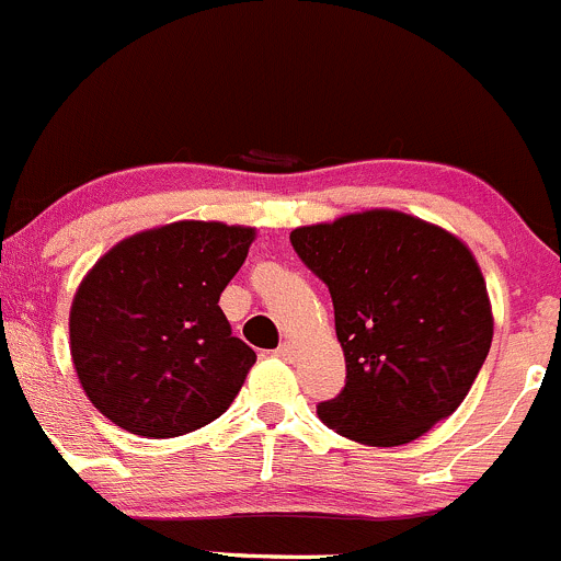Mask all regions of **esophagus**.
Instances as JSON below:
<instances>
[{"label": "esophagus", "mask_w": 561, "mask_h": 561, "mask_svg": "<svg viewBox=\"0 0 561 561\" xmlns=\"http://www.w3.org/2000/svg\"><path fill=\"white\" fill-rule=\"evenodd\" d=\"M275 354H278L280 359H288V363H291V359L297 357V346H294L291 341H286V343H280L278 352H275Z\"/></svg>", "instance_id": "1"}]
</instances>
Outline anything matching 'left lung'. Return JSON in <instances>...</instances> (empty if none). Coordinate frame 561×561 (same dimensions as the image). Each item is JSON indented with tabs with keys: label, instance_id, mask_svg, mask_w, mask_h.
I'll list each match as a JSON object with an SVG mask.
<instances>
[{
	"label": "left lung",
	"instance_id": "8db88e82",
	"mask_svg": "<svg viewBox=\"0 0 561 561\" xmlns=\"http://www.w3.org/2000/svg\"><path fill=\"white\" fill-rule=\"evenodd\" d=\"M291 245L330 288L346 357V387L316 407L321 423L359 445L398 447L450 417L493 337L469 248L398 209L299 226Z\"/></svg>",
	"mask_w": 561,
	"mask_h": 561
}]
</instances>
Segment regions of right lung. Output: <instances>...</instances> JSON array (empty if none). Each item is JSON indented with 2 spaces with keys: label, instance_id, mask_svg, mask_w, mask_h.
<instances>
[{
  "label": "right lung",
  "instance_id": "1",
  "mask_svg": "<svg viewBox=\"0 0 561 561\" xmlns=\"http://www.w3.org/2000/svg\"><path fill=\"white\" fill-rule=\"evenodd\" d=\"M256 229L176 220L116 242L70 308V354L103 417L147 439L218 420L256 352L231 335L220 294Z\"/></svg>",
  "mask_w": 561,
  "mask_h": 561
}]
</instances>
